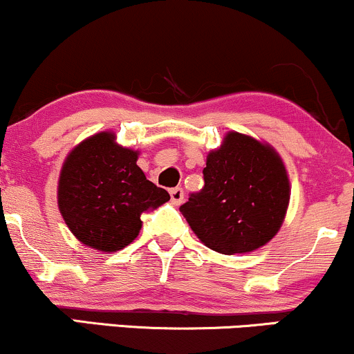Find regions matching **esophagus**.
Listing matches in <instances>:
<instances>
[{"label":"esophagus","mask_w":354,"mask_h":354,"mask_svg":"<svg viewBox=\"0 0 354 354\" xmlns=\"http://www.w3.org/2000/svg\"><path fill=\"white\" fill-rule=\"evenodd\" d=\"M169 196H171L173 205H181L183 200H185V191H183V188H173L169 189Z\"/></svg>","instance_id":"obj_1"}]
</instances>
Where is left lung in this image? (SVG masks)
Returning a JSON list of instances; mask_svg holds the SVG:
<instances>
[{"mask_svg":"<svg viewBox=\"0 0 354 354\" xmlns=\"http://www.w3.org/2000/svg\"><path fill=\"white\" fill-rule=\"evenodd\" d=\"M203 180L205 186L180 209L211 250L246 253L278 233L290 203V181L271 146L228 133L221 148L208 154Z\"/></svg>","mask_w":354,"mask_h":354,"instance_id":"8db88e82","label":"left lung"}]
</instances>
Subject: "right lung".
I'll return each mask as SVG.
<instances>
[{
    "mask_svg": "<svg viewBox=\"0 0 354 354\" xmlns=\"http://www.w3.org/2000/svg\"><path fill=\"white\" fill-rule=\"evenodd\" d=\"M138 153L98 133L64 161L58 205L64 223L84 245L115 253L138 236L141 213L169 200L168 191L146 180Z\"/></svg>",
    "mask_w": 354,
    "mask_h": 354,
    "instance_id": "right-lung-1",
    "label": "right lung"
}]
</instances>
